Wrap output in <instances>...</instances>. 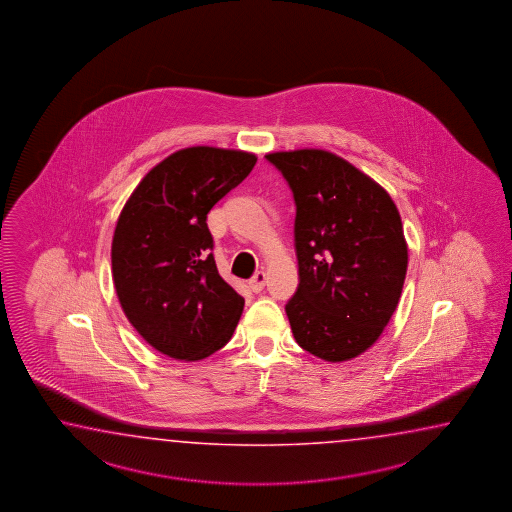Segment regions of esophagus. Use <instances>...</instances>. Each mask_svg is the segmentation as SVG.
Masks as SVG:
<instances>
[{"label":"esophagus","instance_id":"1","mask_svg":"<svg viewBox=\"0 0 512 512\" xmlns=\"http://www.w3.org/2000/svg\"><path fill=\"white\" fill-rule=\"evenodd\" d=\"M265 280H267L265 272L258 271L252 276L251 280H249V287H251L254 293H260L261 289L265 287Z\"/></svg>","mask_w":512,"mask_h":512}]
</instances>
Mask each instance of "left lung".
Segmentation results:
<instances>
[{
  "mask_svg": "<svg viewBox=\"0 0 512 512\" xmlns=\"http://www.w3.org/2000/svg\"><path fill=\"white\" fill-rule=\"evenodd\" d=\"M296 205L298 289L285 305L300 348L353 359L381 337L403 291L408 247L388 192L335 153L265 155Z\"/></svg>",
  "mask_w": 512,
  "mask_h": 512,
  "instance_id": "obj_1",
  "label": "left lung"
}]
</instances>
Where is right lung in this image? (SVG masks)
I'll return each mask as SVG.
<instances>
[{
  "label": "right lung",
  "mask_w": 512,
  "mask_h": 512,
  "mask_svg": "<svg viewBox=\"0 0 512 512\" xmlns=\"http://www.w3.org/2000/svg\"><path fill=\"white\" fill-rule=\"evenodd\" d=\"M256 155L194 146L152 168L120 212L111 269L131 326L175 360H201L229 342L243 296L219 276L207 216L251 174Z\"/></svg>",
  "instance_id": "add662e5"
}]
</instances>
